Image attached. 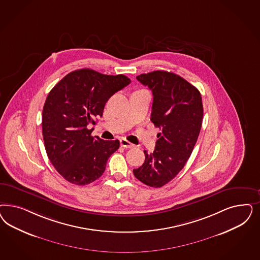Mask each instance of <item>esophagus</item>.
<instances>
[{
  "mask_svg": "<svg viewBox=\"0 0 260 260\" xmlns=\"http://www.w3.org/2000/svg\"><path fill=\"white\" fill-rule=\"evenodd\" d=\"M119 143H120V146H121V147H124V148H133V147H135V145L133 143L128 142L125 139H121V140L119 141Z\"/></svg>",
  "mask_w": 260,
  "mask_h": 260,
  "instance_id": "esophagus-1",
  "label": "esophagus"
}]
</instances>
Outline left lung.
Listing matches in <instances>:
<instances>
[{
	"mask_svg": "<svg viewBox=\"0 0 260 260\" xmlns=\"http://www.w3.org/2000/svg\"><path fill=\"white\" fill-rule=\"evenodd\" d=\"M153 93L151 121L161 132L157 135L155 150L134 169L138 180L152 187L170 182L184 168L192 153L203 119L201 93L183 77L166 71L137 76Z\"/></svg>",
	"mask_w": 260,
	"mask_h": 260,
	"instance_id": "1",
	"label": "left lung"
}]
</instances>
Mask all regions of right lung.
<instances>
[{
  "label": "right lung",
  "mask_w": 260,
  "mask_h": 260,
  "mask_svg": "<svg viewBox=\"0 0 260 260\" xmlns=\"http://www.w3.org/2000/svg\"><path fill=\"white\" fill-rule=\"evenodd\" d=\"M130 82L123 75L81 69L68 74L48 94L42 114L45 148L52 166L68 182L85 185L103 174L119 142L92 137L88 126L102 117L110 98Z\"/></svg>",
  "instance_id": "add662e5"
}]
</instances>
